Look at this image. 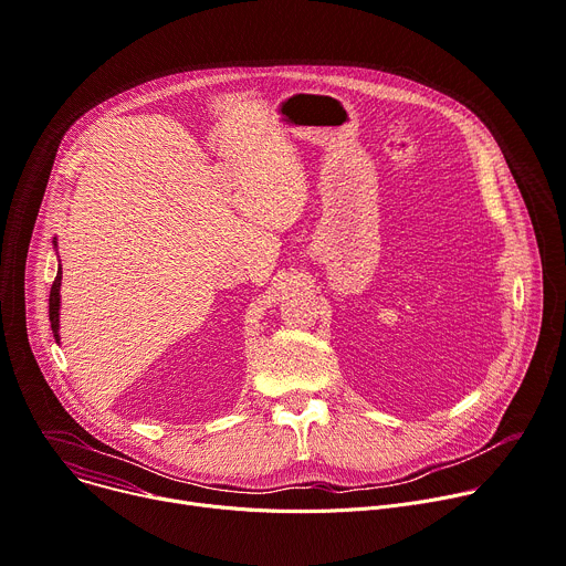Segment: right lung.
Returning <instances> with one entry per match:
<instances>
[{
  "label": "right lung",
  "instance_id": "add662e5",
  "mask_svg": "<svg viewBox=\"0 0 566 566\" xmlns=\"http://www.w3.org/2000/svg\"><path fill=\"white\" fill-rule=\"evenodd\" d=\"M56 238H54V249H56ZM59 253V251H56ZM61 279H63V272L59 268L56 272V279H54V285H52V292H50V322H52V331H54V337L56 342H61V335H59V317H61Z\"/></svg>",
  "mask_w": 566,
  "mask_h": 566
}]
</instances>
